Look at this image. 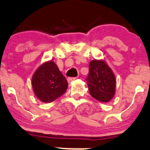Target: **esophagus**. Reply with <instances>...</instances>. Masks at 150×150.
<instances>
[{"label":"esophagus","mask_w":150,"mask_h":150,"mask_svg":"<svg viewBox=\"0 0 150 150\" xmlns=\"http://www.w3.org/2000/svg\"><path fill=\"white\" fill-rule=\"evenodd\" d=\"M76 78H67V81H68L69 83H71V82H72L73 81H75Z\"/></svg>","instance_id":"obj_1"}]
</instances>
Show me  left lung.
Wrapping results in <instances>:
<instances>
[{"instance_id":"1","label":"left lung","mask_w":150,"mask_h":150,"mask_svg":"<svg viewBox=\"0 0 150 150\" xmlns=\"http://www.w3.org/2000/svg\"><path fill=\"white\" fill-rule=\"evenodd\" d=\"M86 78L89 93L100 102L110 101L115 93L116 80L110 67L103 60H92Z\"/></svg>"}]
</instances>
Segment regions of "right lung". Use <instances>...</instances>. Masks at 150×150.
I'll return each instance as SVG.
<instances>
[{"mask_svg": "<svg viewBox=\"0 0 150 150\" xmlns=\"http://www.w3.org/2000/svg\"><path fill=\"white\" fill-rule=\"evenodd\" d=\"M32 86L40 101L50 103L64 94L68 83L54 62L49 61L41 64L33 74Z\"/></svg>", "mask_w": 150, "mask_h": 150, "instance_id": "obj_1", "label": "right lung"}]
</instances>
